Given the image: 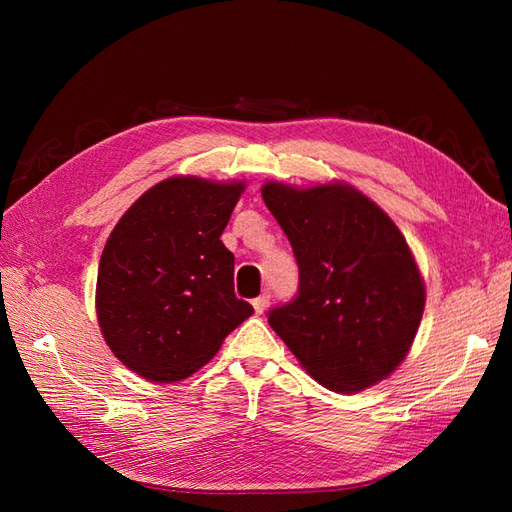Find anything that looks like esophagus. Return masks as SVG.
<instances>
[{"mask_svg": "<svg viewBox=\"0 0 512 512\" xmlns=\"http://www.w3.org/2000/svg\"><path fill=\"white\" fill-rule=\"evenodd\" d=\"M252 305H254V312L256 314H265V309L269 307V297H267V294H260V297H256L252 301Z\"/></svg>", "mask_w": 512, "mask_h": 512, "instance_id": "esophagus-1", "label": "esophagus"}]
</instances>
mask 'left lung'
Returning a JSON list of instances; mask_svg holds the SVG:
<instances>
[{"label":"left lung","mask_w":512,"mask_h":512,"mask_svg":"<svg viewBox=\"0 0 512 512\" xmlns=\"http://www.w3.org/2000/svg\"><path fill=\"white\" fill-rule=\"evenodd\" d=\"M262 200L299 265V294L269 312L271 329L314 380L363 391L406 359L425 284L395 222L348 183L269 181Z\"/></svg>","instance_id":"left-lung-1"}]
</instances>
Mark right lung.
Returning <instances> with one entry per match:
<instances>
[{"label":"right lung","instance_id":"1","mask_svg":"<svg viewBox=\"0 0 512 512\" xmlns=\"http://www.w3.org/2000/svg\"><path fill=\"white\" fill-rule=\"evenodd\" d=\"M243 181L170 177L121 215L100 258L96 312L108 348L151 382L192 376L254 314L235 297L220 241Z\"/></svg>","mask_w":512,"mask_h":512}]
</instances>
